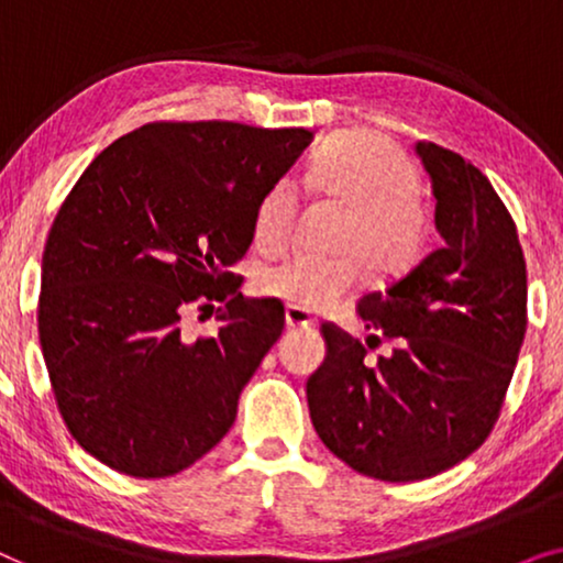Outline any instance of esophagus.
<instances>
[{
  "label": "esophagus",
  "instance_id": "34e87169",
  "mask_svg": "<svg viewBox=\"0 0 563 563\" xmlns=\"http://www.w3.org/2000/svg\"><path fill=\"white\" fill-rule=\"evenodd\" d=\"M284 320H287V328L289 330H310L314 325V318L307 310H302V307H287L284 310Z\"/></svg>",
  "mask_w": 563,
  "mask_h": 563
}]
</instances>
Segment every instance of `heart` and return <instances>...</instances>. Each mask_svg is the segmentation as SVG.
I'll use <instances>...</instances> for the list:
<instances>
[{"mask_svg": "<svg viewBox=\"0 0 563 563\" xmlns=\"http://www.w3.org/2000/svg\"><path fill=\"white\" fill-rule=\"evenodd\" d=\"M305 189L351 210L343 251L325 261L291 256L256 276L258 291L302 310H328L364 282V261L376 276H399L420 258L426 245V210L418 195V172L407 153L374 130H345L328 137L302 174ZM299 210L297 187L282 179L266 191L253 220L261 249L276 251L289 241Z\"/></svg>", "mask_w": 563, "mask_h": 563, "instance_id": "obj_1", "label": "heart"}]
</instances>
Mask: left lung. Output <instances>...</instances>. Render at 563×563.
Returning <instances> with one entry per match:
<instances>
[{
	"instance_id": "1",
	"label": "left lung",
	"mask_w": 563,
	"mask_h": 563,
	"mask_svg": "<svg viewBox=\"0 0 563 563\" xmlns=\"http://www.w3.org/2000/svg\"><path fill=\"white\" fill-rule=\"evenodd\" d=\"M441 235L418 266L358 299L391 353L322 325L328 356L307 379L320 441L358 474L418 482L456 466L495 426L526 338L528 274L518 230L487 176L459 153L415 143Z\"/></svg>"
}]
</instances>
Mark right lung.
Returning a JSON list of instances; mask_svg holds the SVG:
<instances>
[{
  "label": "right lung",
  "instance_id": "obj_1",
  "mask_svg": "<svg viewBox=\"0 0 563 563\" xmlns=\"http://www.w3.org/2000/svg\"><path fill=\"white\" fill-rule=\"evenodd\" d=\"M305 128L153 122L87 166L43 251L37 333L68 430L114 472L179 474L222 441L284 330L274 299L238 295L266 191L312 143ZM225 301L191 342L189 306ZM212 307V305H210Z\"/></svg>",
  "mask_w": 563,
  "mask_h": 563
}]
</instances>
